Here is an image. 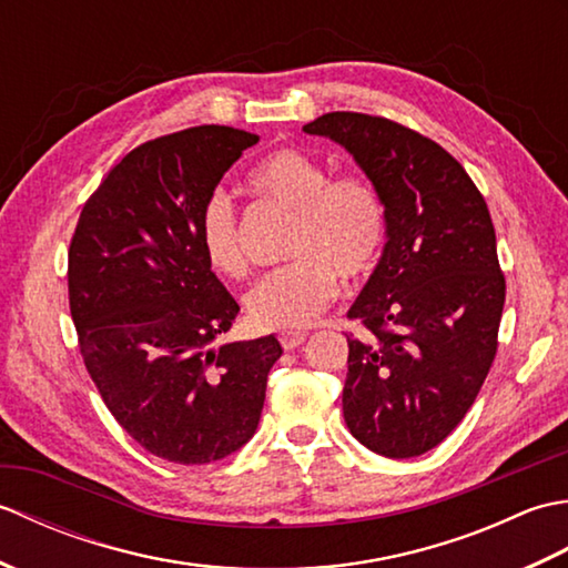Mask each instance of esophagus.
Masks as SVG:
<instances>
[{
    "label": "esophagus",
    "mask_w": 568,
    "mask_h": 568,
    "mask_svg": "<svg viewBox=\"0 0 568 568\" xmlns=\"http://www.w3.org/2000/svg\"><path fill=\"white\" fill-rule=\"evenodd\" d=\"M305 339H307L305 332H285V334H281L283 348H297L300 344H305Z\"/></svg>",
    "instance_id": "1"
}]
</instances>
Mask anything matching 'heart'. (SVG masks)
Listing matches in <instances>:
<instances>
[{
  "label": "heart",
  "mask_w": 568,
  "mask_h": 568,
  "mask_svg": "<svg viewBox=\"0 0 568 568\" xmlns=\"http://www.w3.org/2000/svg\"><path fill=\"white\" fill-rule=\"evenodd\" d=\"M248 190L295 212L291 258L246 297L248 322L263 332L305 329L339 295V273L358 281L378 261L385 239V204L368 180L334 175L295 149H277L248 173ZM200 246L210 268L244 277L248 263L239 241L234 204L222 192L200 212Z\"/></svg>",
  "instance_id": "heart-1"
}]
</instances>
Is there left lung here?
Returning <instances> with one entry per match:
<instances>
[{
    "label": "left lung",
    "mask_w": 568,
    "mask_h": 568,
    "mask_svg": "<svg viewBox=\"0 0 568 568\" xmlns=\"http://www.w3.org/2000/svg\"><path fill=\"white\" fill-rule=\"evenodd\" d=\"M352 155L385 204V244L348 317V432L388 458L444 442L498 348L505 277L474 180L439 143L390 119L332 112L303 126Z\"/></svg>",
    "instance_id": "left-lung-1"
}]
</instances>
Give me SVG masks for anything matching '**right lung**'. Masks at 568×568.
Listing matches in <instances>:
<instances>
[{"label":"right lung","mask_w":568,"mask_h":568,"mask_svg":"<svg viewBox=\"0 0 568 568\" xmlns=\"http://www.w3.org/2000/svg\"><path fill=\"white\" fill-rule=\"evenodd\" d=\"M256 134L195 126L143 143L84 202L68 253L82 361L143 449L197 466L258 427L273 334L216 344L239 315L200 246V212Z\"/></svg>","instance_id":"obj_1"}]
</instances>
